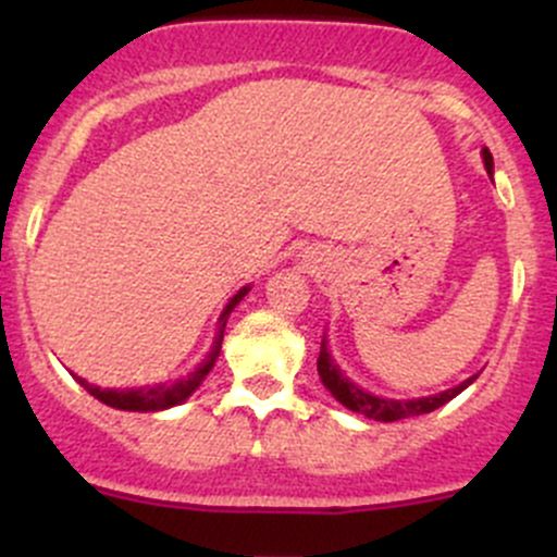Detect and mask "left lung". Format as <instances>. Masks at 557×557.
<instances>
[{"label":"left lung","instance_id":"left-lung-1","mask_svg":"<svg viewBox=\"0 0 557 557\" xmlns=\"http://www.w3.org/2000/svg\"><path fill=\"white\" fill-rule=\"evenodd\" d=\"M482 159H485L487 174H493L491 150H482ZM318 374H320V380H323V385L331 391V396H334L342 407L352 409V412L363 414V418L383 420V423H393V420H404V418H414V414L434 412V409H440L442 404L450 401V398L458 396L460 391H466V387L476 380V374H474V377L463 380V383L450 387V391H442V393H436V396H425V398H407V401H393V398L372 396V393L361 391V387L352 383V380H347L345 374H342V369L336 367V361L331 358L329 345H325V336H323V342H320Z\"/></svg>","mask_w":557,"mask_h":557}]
</instances>
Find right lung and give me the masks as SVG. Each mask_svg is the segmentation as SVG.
I'll return each mask as SVG.
<instances>
[{
    "mask_svg": "<svg viewBox=\"0 0 557 557\" xmlns=\"http://www.w3.org/2000/svg\"><path fill=\"white\" fill-rule=\"evenodd\" d=\"M247 290H250V285H245L243 290H237V296L228 301L226 310H223V314H221V320H218V334H215V342H212V350L207 352L205 361H201L199 367L188 374V377L174 380V383H164V385L126 387V391H117V387H99V385L86 383V380H81V377H77V383L86 387L94 398H99V401L107 404V407L126 409V412H159V409L177 407V404H183L185 398H188L190 393L201 385V380L210 374V369L215 367L218 352H221V345H223V329H226L228 314H232L234 307L245 299Z\"/></svg>",
    "mask_w": 557,
    "mask_h": 557,
    "instance_id": "obj_1",
    "label": "right lung"
}]
</instances>
